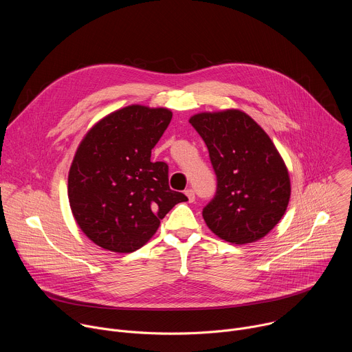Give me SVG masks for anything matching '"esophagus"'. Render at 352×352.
I'll use <instances>...</instances> for the list:
<instances>
[{
	"label": "esophagus",
	"mask_w": 352,
	"mask_h": 352,
	"mask_svg": "<svg viewBox=\"0 0 352 352\" xmlns=\"http://www.w3.org/2000/svg\"><path fill=\"white\" fill-rule=\"evenodd\" d=\"M185 195H186V197H188V202L189 204H192V202H195V190L193 189H186L185 190Z\"/></svg>",
	"instance_id": "obj_1"
}]
</instances>
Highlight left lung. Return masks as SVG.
<instances>
[{
	"label": "left lung",
	"instance_id": "1",
	"mask_svg": "<svg viewBox=\"0 0 352 352\" xmlns=\"http://www.w3.org/2000/svg\"><path fill=\"white\" fill-rule=\"evenodd\" d=\"M189 122L205 140L217 175L216 195L202 213L208 227L235 245L263 238L284 216L291 195L274 143L241 110L199 113Z\"/></svg>",
	"mask_w": 352,
	"mask_h": 352
}]
</instances>
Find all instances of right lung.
I'll use <instances>...</instances> for the list:
<instances>
[{
	"label": "right lung",
	"instance_id": "obj_1",
	"mask_svg": "<svg viewBox=\"0 0 352 352\" xmlns=\"http://www.w3.org/2000/svg\"><path fill=\"white\" fill-rule=\"evenodd\" d=\"M173 113L132 104L100 120L85 135L68 175L76 224L100 248L131 254L188 197L168 186V166L150 160Z\"/></svg>",
	"mask_w": 352,
	"mask_h": 352
}]
</instances>
